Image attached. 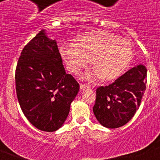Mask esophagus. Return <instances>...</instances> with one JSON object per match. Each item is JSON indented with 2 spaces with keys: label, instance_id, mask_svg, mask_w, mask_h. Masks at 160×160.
Returning a JSON list of instances; mask_svg holds the SVG:
<instances>
[{
  "label": "esophagus",
  "instance_id": "1",
  "mask_svg": "<svg viewBox=\"0 0 160 160\" xmlns=\"http://www.w3.org/2000/svg\"><path fill=\"white\" fill-rule=\"evenodd\" d=\"M87 88H90V86L88 84H85V83H82V84H80V89L81 90H85V89Z\"/></svg>",
  "mask_w": 160,
  "mask_h": 160
}]
</instances>
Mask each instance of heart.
<instances>
[{"label":"heart","instance_id":"1","mask_svg":"<svg viewBox=\"0 0 160 160\" xmlns=\"http://www.w3.org/2000/svg\"><path fill=\"white\" fill-rule=\"evenodd\" d=\"M70 72L78 73L90 62L94 67L84 78L90 81L103 78L111 80L119 77L129 66L133 58L132 44L107 31L87 32L78 38L77 43L65 44L60 48Z\"/></svg>","mask_w":160,"mask_h":160}]
</instances>
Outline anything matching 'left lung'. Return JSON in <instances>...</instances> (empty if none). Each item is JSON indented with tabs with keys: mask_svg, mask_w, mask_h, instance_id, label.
Segmentation results:
<instances>
[{
	"mask_svg": "<svg viewBox=\"0 0 160 160\" xmlns=\"http://www.w3.org/2000/svg\"><path fill=\"white\" fill-rule=\"evenodd\" d=\"M147 73L146 67L139 65L111 84L98 87L93 111L102 125L118 128L134 117L146 90Z\"/></svg>",
	"mask_w": 160,
	"mask_h": 160,
	"instance_id": "left-lung-1",
	"label": "left lung"
}]
</instances>
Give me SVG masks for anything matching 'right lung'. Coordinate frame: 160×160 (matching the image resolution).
Here are the masks:
<instances>
[{"instance_id":"obj_1","label":"right lung","mask_w":160,"mask_h":160,"mask_svg":"<svg viewBox=\"0 0 160 160\" xmlns=\"http://www.w3.org/2000/svg\"><path fill=\"white\" fill-rule=\"evenodd\" d=\"M15 83L25 116L35 128L48 132L62 126L79 90L78 82L65 71L56 41L49 39L44 30L22 49Z\"/></svg>"}]
</instances>
